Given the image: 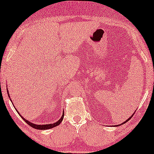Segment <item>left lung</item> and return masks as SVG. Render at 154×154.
<instances>
[{
	"label": "left lung",
	"mask_w": 154,
	"mask_h": 154,
	"mask_svg": "<svg viewBox=\"0 0 154 154\" xmlns=\"http://www.w3.org/2000/svg\"><path fill=\"white\" fill-rule=\"evenodd\" d=\"M133 115H132L131 116V117H129L128 119L126 120V121H124V122H123V123H121V124H119V125H122V124H123V123H126L127 122V121H129L130 119H131V118H132V116H133Z\"/></svg>",
	"instance_id": "1"
}]
</instances>
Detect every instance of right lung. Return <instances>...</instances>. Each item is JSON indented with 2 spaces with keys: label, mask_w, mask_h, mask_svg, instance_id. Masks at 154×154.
Here are the masks:
<instances>
[{
  "label": "right lung",
  "mask_w": 154,
  "mask_h": 154,
  "mask_svg": "<svg viewBox=\"0 0 154 154\" xmlns=\"http://www.w3.org/2000/svg\"><path fill=\"white\" fill-rule=\"evenodd\" d=\"M7 91H8V88H7ZM8 96L10 97V94H9V91H8ZM10 100H11V98H10ZM12 101V100H11ZM13 104V103H12ZM15 108V107H14ZM15 109L17 110L16 108H15ZM17 112H18V114H19V116H21V118L23 119V120L25 121V122L27 123V124H29L30 126L33 127V128H35V129H38V130H47V129H50V128H54L56 126H57V125H58L60 124V123L62 122L63 119V116H64V112H63V114L61 116V117L60 118V119L56 121V122L54 123H51V124H44V125H37V124H35V123H33L32 122H30L29 121H28L25 118H23L22 116L20 114H19V112H18V110H17Z\"/></svg>",
  "instance_id": "right-lung-1"
}]
</instances>
